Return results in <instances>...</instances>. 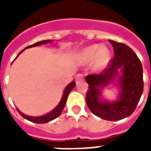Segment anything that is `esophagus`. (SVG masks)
Listing matches in <instances>:
<instances>
[{
  "label": "esophagus",
  "instance_id": "1",
  "mask_svg": "<svg viewBox=\"0 0 151 151\" xmlns=\"http://www.w3.org/2000/svg\"><path fill=\"white\" fill-rule=\"evenodd\" d=\"M82 79H83V75H82V73H78V74H77L76 75V78H75V80L76 82H78L80 81H82Z\"/></svg>",
  "mask_w": 151,
  "mask_h": 151
}]
</instances>
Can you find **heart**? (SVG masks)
<instances>
[{
	"label": "heart",
	"instance_id": "heart-1",
	"mask_svg": "<svg viewBox=\"0 0 151 151\" xmlns=\"http://www.w3.org/2000/svg\"><path fill=\"white\" fill-rule=\"evenodd\" d=\"M80 58L83 63H89L95 60V68L101 69L107 65L109 61L110 52L106 47L95 44L83 50Z\"/></svg>",
	"mask_w": 151,
	"mask_h": 151
}]
</instances>
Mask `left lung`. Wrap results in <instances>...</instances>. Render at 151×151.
Segmentation results:
<instances>
[{"mask_svg":"<svg viewBox=\"0 0 151 151\" xmlns=\"http://www.w3.org/2000/svg\"><path fill=\"white\" fill-rule=\"evenodd\" d=\"M113 46L114 56L110 67L99 74L86 77L88 83L86 102L92 113L107 120H119L129 116L135 111L142 95L144 82L142 63L136 53L126 44L108 40ZM122 69L119 76L118 69ZM118 77L121 93L116 101L107 102L100 99L101 87Z\"/></svg>","mask_w":151,"mask_h":151,"instance_id":"left-lung-1","label":"left lung"}]
</instances>
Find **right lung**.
Listing matches in <instances>:
<instances>
[{"label": "right lung", "instance_id": "1", "mask_svg": "<svg viewBox=\"0 0 151 151\" xmlns=\"http://www.w3.org/2000/svg\"><path fill=\"white\" fill-rule=\"evenodd\" d=\"M52 40H42V41H40V42H37V43H34V44H31L30 46L27 47L26 48H29V47H36L39 46V45H41V44H45V43H51ZM25 48V49H26ZM25 49L22 50L20 52L18 53V55L20 54L21 52H22ZM18 55L16 56V58L18 57ZM74 86H75V82H72L69 83V85L67 86L65 89V91H64V94L62 95V98L60 99V101L59 104L56 106V108L53 109L52 111H50L46 115H44V116H27V115H24L23 113H22L21 111L18 110V108H17V111L19 112V114L21 115L22 116L25 118V119H27V120H30L31 122H34V123H37V124H44V123H47V122H49L51 120H54V119H56V117H58L61 114L62 112L63 109L65 108V105L66 104V101H67V98H68V95H69V92L72 91V89L74 87Z\"/></svg>", "mask_w": 151, "mask_h": 151}]
</instances>
